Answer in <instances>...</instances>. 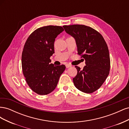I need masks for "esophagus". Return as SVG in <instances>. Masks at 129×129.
I'll return each mask as SVG.
<instances>
[{
  "mask_svg": "<svg viewBox=\"0 0 129 129\" xmlns=\"http://www.w3.org/2000/svg\"><path fill=\"white\" fill-rule=\"evenodd\" d=\"M71 66H71V64H66V68H69V67H71Z\"/></svg>",
  "mask_w": 129,
  "mask_h": 129,
  "instance_id": "obj_1",
  "label": "esophagus"
}]
</instances>
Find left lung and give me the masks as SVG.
I'll use <instances>...</instances> for the list:
<instances>
[{
	"instance_id": "left-lung-1",
	"label": "left lung",
	"mask_w": 129,
	"mask_h": 129,
	"mask_svg": "<svg viewBox=\"0 0 129 129\" xmlns=\"http://www.w3.org/2000/svg\"><path fill=\"white\" fill-rule=\"evenodd\" d=\"M66 33L75 39L77 53L84 58L83 69L75 66L76 76L73 78L75 87L90 93L99 89L109 75L110 55L107 43L99 32L83 25H64Z\"/></svg>"
}]
</instances>
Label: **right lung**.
<instances>
[{"label": "right lung", "instance_id": "add662e5", "mask_svg": "<svg viewBox=\"0 0 129 129\" xmlns=\"http://www.w3.org/2000/svg\"><path fill=\"white\" fill-rule=\"evenodd\" d=\"M63 30L58 26L40 27L30 34L25 44L21 56L22 72L28 86L39 95L53 91L66 69L63 64L50 63L55 38Z\"/></svg>", "mask_w": 129, "mask_h": 129}]
</instances>
